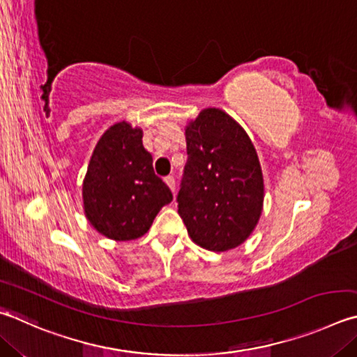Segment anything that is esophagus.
Returning <instances> with one entry per match:
<instances>
[{"mask_svg":"<svg viewBox=\"0 0 357 357\" xmlns=\"http://www.w3.org/2000/svg\"><path fill=\"white\" fill-rule=\"evenodd\" d=\"M164 181H165V184H167L168 187H170L172 192L174 193V178H173V176H165Z\"/></svg>","mask_w":357,"mask_h":357,"instance_id":"34e87169","label":"esophagus"}]
</instances>
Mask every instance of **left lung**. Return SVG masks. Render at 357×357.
<instances>
[{
    "label": "left lung",
    "mask_w": 357,
    "mask_h": 357,
    "mask_svg": "<svg viewBox=\"0 0 357 357\" xmlns=\"http://www.w3.org/2000/svg\"><path fill=\"white\" fill-rule=\"evenodd\" d=\"M185 142L178 213L201 248H236L262 213L264 178L255 145L232 116L215 107L189 123Z\"/></svg>",
    "instance_id": "1"
}]
</instances>
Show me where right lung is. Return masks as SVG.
<instances>
[{
    "instance_id": "right-lung-1",
    "label": "right lung",
    "mask_w": 357,
    "mask_h": 357,
    "mask_svg": "<svg viewBox=\"0 0 357 357\" xmlns=\"http://www.w3.org/2000/svg\"><path fill=\"white\" fill-rule=\"evenodd\" d=\"M140 128L115 123L96 144L82 184L90 225L112 241H132L150 229L154 217L173 199L142 144Z\"/></svg>"
}]
</instances>
